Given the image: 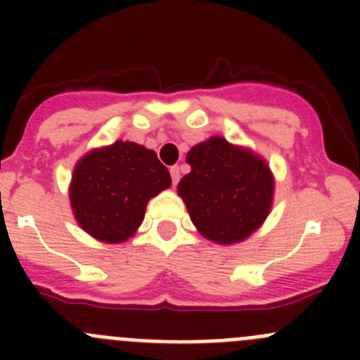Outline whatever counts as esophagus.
<instances>
[{"mask_svg": "<svg viewBox=\"0 0 360 360\" xmlns=\"http://www.w3.org/2000/svg\"><path fill=\"white\" fill-rule=\"evenodd\" d=\"M169 173H171V180H173V186H176V184L180 182V167H178V165H173V167L169 169Z\"/></svg>", "mask_w": 360, "mask_h": 360, "instance_id": "obj_1", "label": "esophagus"}]
</instances>
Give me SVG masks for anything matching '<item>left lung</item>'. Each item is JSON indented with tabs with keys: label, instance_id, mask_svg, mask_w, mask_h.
<instances>
[{
	"label": "left lung",
	"instance_id": "left-lung-1",
	"mask_svg": "<svg viewBox=\"0 0 360 360\" xmlns=\"http://www.w3.org/2000/svg\"><path fill=\"white\" fill-rule=\"evenodd\" d=\"M186 160L191 173L178 184V195L203 238L232 245L262 227L274 196V176L262 157L211 136Z\"/></svg>",
	"mask_w": 360,
	"mask_h": 360
}]
</instances>
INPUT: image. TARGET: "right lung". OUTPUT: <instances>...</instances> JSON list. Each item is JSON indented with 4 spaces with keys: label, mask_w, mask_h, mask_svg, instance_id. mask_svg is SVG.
<instances>
[{
    "label": "right lung",
    "mask_w": 360,
    "mask_h": 360,
    "mask_svg": "<svg viewBox=\"0 0 360 360\" xmlns=\"http://www.w3.org/2000/svg\"><path fill=\"white\" fill-rule=\"evenodd\" d=\"M171 186V174L153 149L117 141L86 153L70 184L77 224L104 243L126 241L141 227L146 205Z\"/></svg>",
    "instance_id": "right-lung-1"
}]
</instances>
